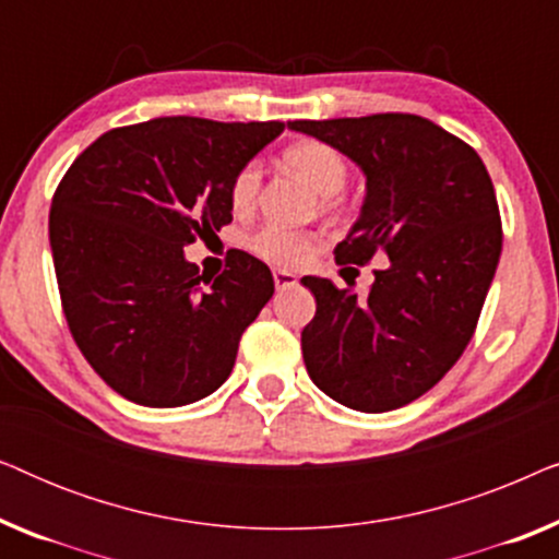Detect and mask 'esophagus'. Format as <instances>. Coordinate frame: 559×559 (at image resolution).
Listing matches in <instances>:
<instances>
[{
	"label": "esophagus",
	"mask_w": 559,
	"mask_h": 559,
	"mask_svg": "<svg viewBox=\"0 0 559 559\" xmlns=\"http://www.w3.org/2000/svg\"><path fill=\"white\" fill-rule=\"evenodd\" d=\"M274 285H277V289L293 287V285H297V274L287 272V270H274Z\"/></svg>",
	"instance_id": "obj_1"
}]
</instances>
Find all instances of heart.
I'll return each mask as SVG.
<instances>
[{"mask_svg": "<svg viewBox=\"0 0 559 559\" xmlns=\"http://www.w3.org/2000/svg\"><path fill=\"white\" fill-rule=\"evenodd\" d=\"M282 159L300 173L310 182L318 195H323V209H335L338 205V193L348 182V163L333 144L320 140H302L289 144ZM262 190V165L257 159L243 163L234 173L228 182V203L236 213L254 211ZM249 249L254 251L264 262L277 266H293L302 262L305 257L316 249L318 236L305 228H285L277 224H266L249 236Z\"/></svg>", "mask_w": 559, "mask_h": 559, "instance_id": "b5f03b06", "label": "heart"}]
</instances>
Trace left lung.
<instances>
[{
    "mask_svg": "<svg viewBox=\"0 0 559 559\" xmlns=\"http://www.w3.org/2000/svg\"><path fill=\"white\" fill-rule=\"evenodd\" d=\"M289 127L366 173L361 218L335 262L354 270L379 251L389 257L366 295L302 277L318 302L302 328L305 366L350 409L404 407L453 369L476 333L503 243L491 175L471 144L417 114Z\"/></svg>",
    "mask_w": 559,
    "mask_h": 559,
    "instance_id": "left-lung-1",
    "label": "left lung"
}]
</instances>
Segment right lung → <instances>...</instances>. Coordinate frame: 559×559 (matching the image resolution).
Listing matches in <instances>:
<instances>
[{
	"label": "right lung",
	"instance_id": "right-lung-1",
	"mask_svg": "<svg viewBox=\"0 0 559 559\" xmlns=\"http://www.w3.org/2000/svg\"><path fill=\"white\" fill-rule=\"evenodd\" d=\"M285 124L159 117L88 144L50 205L60 305L75 346L114 392L182 407L224 384L270 302V266L231 249L209 277L182 249L231 224L228 182Z\"/></svg>",
	"mask_w": 559,
	"mask_h": 559
}]
</instances>
